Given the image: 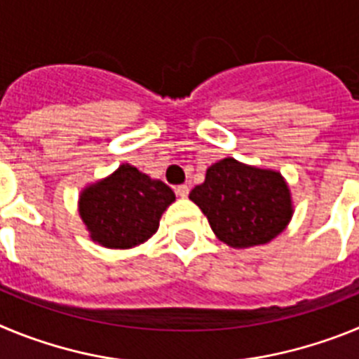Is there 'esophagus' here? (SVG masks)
<instances>
[{
    "instance_id": "esophagus-1",
    "label": "esophagus",
    "mask_w": 359,
    "mask_h": 359,
    "mask_svg": "<svg viewBox=\"0 0 359 359\" xmlns=\"http://www.w3.org/2000/svg\"><path fill=\"white\" fill-rule=\"evenodd\" d=\"M176 194L180 196V198H187V196H189V187H187V185H177L176 187Z\"/></svg>"
}]
</instances>
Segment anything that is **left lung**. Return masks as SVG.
<instances>
[{"label": "left lung", "mask_w": 359, "mask_h": 359, "mask_svg": "<svg viewBox=\"0 0 359 359\" xmlns=\"http://www.w3.org/2000/svg\"><path fill=\"white\" fill-rule=\"evenodd\" d=\"M189 198L207 215L217 239L231 248L269 243L293 215L290 187L280 172L233 158L210 165Z\"/></svg>", "instance_id": "obj_1"}]
</instances>
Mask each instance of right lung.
<instances>
[{
    "instance_id": "right-lung-1",
    "label": "right lung",
    "mask_w": 359,
    "mask_h": 359,
    "mask_svg": "<svg viewBox=\"0 0 359 359\" xmlns=\"http://www.w3.org/2000/svg\"><path fill=\"white\" fill-rule=\"evenodd\" d=\"M176 199L172 189L129 163L88 185L79 198V214L95 243L128 250L156 233L160 217Z\"/></svg>"
}]
</instances>
